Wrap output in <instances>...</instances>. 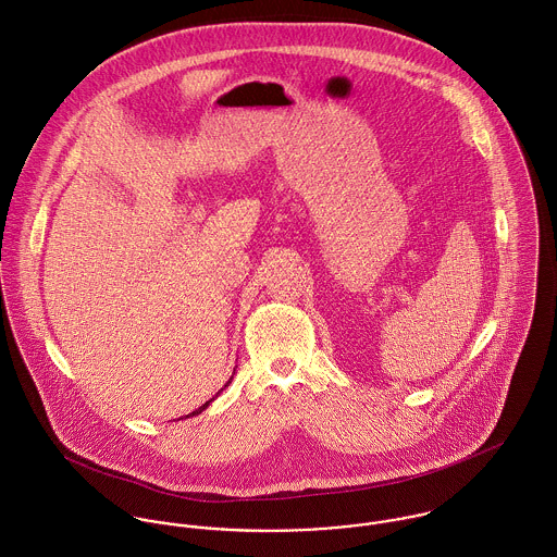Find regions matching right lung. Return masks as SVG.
<instances>
[{
  "mask_svg": "<svg viewBox=\"0 0 557 557\" xmlns=\"http://www.w3.org/2000/svg\"><path fill=\"white\" fill-rule=\"evenodd\" d=\"M227 384H230V382H227ZM210 403H212V398H210V400H208V403H206V405H201V407H199V409H195V411H193V413H190V416H195V413H201V411H203V409H206V407H208V405H210ZM186 418H188V416H186Z\"/></svg>",
  "mask_w": 557,
  "mask_h": 557,
  "instance_id": "1",
  "label": "right lung"
}]
</instances>
